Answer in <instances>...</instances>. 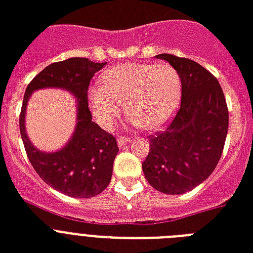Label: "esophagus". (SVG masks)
Returning a JSON list of instances; mask_svg holds the SVG:
<instances>
[{"instance_id":"obj_1","label":"esophagus","mask_w":253,"mask_h":253,"mask_svg":"<svg viewBox=\"0 0 253 253\" xmlns=\"http://www.w3.org/2000/svg\"><path fill=\"white\" fill-rule=\"evenodd\" d=\"M129 141H130V138H128V137H125V136L117 137V144H119V146H124L125 144H128Z\"/></svg>"}]
</instances>
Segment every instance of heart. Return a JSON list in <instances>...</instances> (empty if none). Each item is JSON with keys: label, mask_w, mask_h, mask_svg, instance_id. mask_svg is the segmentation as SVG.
<instances>
[{"label": "heart", "mask_w": 253, "mask_h": 253, "mask_svg": "<svg viewBox=\"0 0 253 253\" xmlns=\"http://www.w3.org/2000/svg\"><path fill=\"white\" fill-rule=\"evenodd\" d=\"M101 85L88 92V105L105 129L112 128L123 104L129 119L154 130L170 120L179 103L182 82L170 64L123 63L101 75Z\"/></svg>", "instance_id": "obj_1"}]
</instances>
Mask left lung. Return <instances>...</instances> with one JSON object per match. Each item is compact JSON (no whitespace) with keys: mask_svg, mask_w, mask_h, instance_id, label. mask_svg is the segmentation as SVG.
<instances>
[{"mask_svg":"<svg viewBox=\"0 0 253 253\" xmlns=\"http://www.w3.org/2000/svg\"><path fill=\"white\" fill-rule=\"evenodd\" d=\"M178 71L182 100L161 132L149 136L142 162L145 178L158 191L183 194L210 177L222 157L228 130V108L218 79L201 64L160 54Z\"/></svg>","mask_w":253,"mask_h":253,"instance_id":"8db88e82","label":"left lung"}]
</instances>
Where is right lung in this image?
Listing matches in <instances>:
<instances>
[{"label": "right lung", "instance_id": "1", "mask_svg": "<svg viewBox=\"0 0 253 253\" xmlns=\"http://www.w3.org/2000/svg\"><path fill=\"white\" fill-rule=\"evenodd\" d=\"M107 63L87 58L48 64L26 87L19 115V132L27 158L38 175L60 193L72 198H91L100 194L112 178L113 161L119 152L116 138L95 121L88 107V87L96 72ZM66 87L78 97V125L76 133L62 151L43 154L32 146L24 132V111L31 92L39 87Z\"/></svg>", "mask_w": 253, "mask_h": 253}]
</instances>
